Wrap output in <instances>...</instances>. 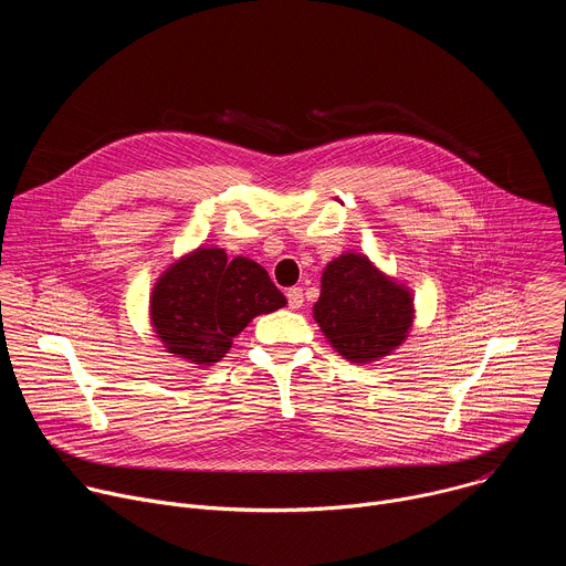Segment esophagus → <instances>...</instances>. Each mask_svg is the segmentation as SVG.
<instances>
[{
	"mask_svg": "<svg viewBox=\"0 0 566 566\" xmlns=\"http://www.w3.org/2000/svg\"><path fill=\"white\" fill-rule=\"evenodd\" d=\"M286 300H289V308H293V311L302 308V304H304V293H302V289H300V286L289 289V291H286Z\"/></svg>",
	"mask_w": 566,
	"mask_h": 566,
	"instance_id": "obj_1",
	"label": "esophagus"
}]
</instances>
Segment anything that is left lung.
Listing matches in <instances>:
<instances>
[{
	"mask_svg": "<svg viewBox=\"0 0 566 566\" xmlns=\"http://www.w3.org/2000/svg\"><path fill=\"white\" fill-rule=\"evenodd\" d=\"M313 317L332 347L352 363H371L408 338L412 293L380 273L367 255L345 253L322 273Z\"/></svg>",
	"mask_w": 566,
	"mask_h": 566,
	"instance_id": "1",
	"label": "left lung"
}]
</instances>
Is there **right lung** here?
Instances as JSON below:
<instances>
[{
    "label": "right lung",
    "mask_w": 566,
    "mask_h": 566,
    "mask_svg": "<svg viewBox=\"0 0 566 566\" xmlns=\"http://www.w3.org/2000/svg\"><path fill=\"white\" fill-rule=\"evenodd\" d=\"M286 304L269 273L223 249H197L154 284L149 315L164 347L192 365L219 363L232 338L262 313Z\"/></svg>",
    "instance_id": "1"
}]
</instances>
